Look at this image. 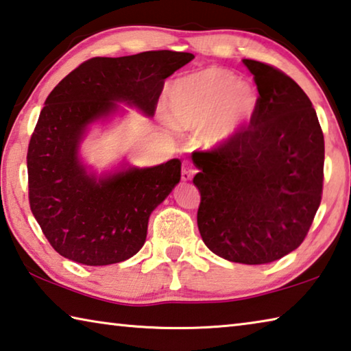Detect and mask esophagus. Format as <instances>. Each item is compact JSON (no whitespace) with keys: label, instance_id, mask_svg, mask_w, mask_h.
Segmentation results:
<instances>
[{"label":"esophagus","instance_id":"esophagus-1","mask_svg":"<svg viewBox=\"0 0 351 351\" xmlns=\"http://www.w3.org/2000/svg\"><path fill=\"white\" fill-rule=\"evenodd\" d=\"M195 173H197V169H195L192 164H190V162H184L182 164V170H181L182 181H190L193 178Z\"/></svg>","mask_w":351,"mask_h":351}]
</instances>
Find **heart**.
I'll return each mask as SVG.
<instances>
[{
    "mask_svg": "<svg viewBox=\"0 0 351 351\" xmlns=\"http://www.w3.org/2000/svg\"><path fill=\"white\" fill-rule=\"evenodd\" d=\"M171 117L197 128L204 145H217L241 128L257 106V94L226 69L210 68L178 80L169 93Z\"/></svg>",
    "mask_w": 351,
    "mask_h": 351,
    "instance_id": "b5f03b06",
    "label": "heart"
}]
</instances>
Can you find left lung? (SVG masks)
<instances>
[{
	"mask_svg": "<svg viewBox=\"0 0 351 351\" xmlns=\"http://www.w3.org/2000/svg\"><path fill=\"white\" fill-rule=\"evenodd\" d=\"M258 97L249 125L193 153L206 246L229 261L265 265L302 245L322 199L325 144L304 90L276 66L246 58Z\"/></svg>",
	"mask_w": 351,
	"mask_h": 351,
	"instance_id": "left-lung-1",
	"label": "left lung"
}]
</instances>
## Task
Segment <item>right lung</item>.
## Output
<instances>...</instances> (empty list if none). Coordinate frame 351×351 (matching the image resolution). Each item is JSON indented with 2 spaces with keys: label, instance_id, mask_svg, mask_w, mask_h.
Here are the masks:
<instances>
[{
  "label": "right lung",
  "instance_id": "right-lung-1",
  "mask_svg": "<svg viewBox=\"0 0 351 351\" xmlns=\"http://www.w3.org/2000/svg\"><path fill=\"white\" fill-rule=\"evenodd\" d=\"M192 58L176 51L93 57L47 96L27 148L29 204L64 258L112 265L144 246L150 213L181 180L180 159L96 181L86 175L77 148L88 123L116 110L114 99L154 114L164 80Z\"/></svg>",
  "mask_w": 351,
  "mask_h": 351
}]
</instances>
